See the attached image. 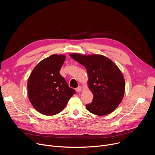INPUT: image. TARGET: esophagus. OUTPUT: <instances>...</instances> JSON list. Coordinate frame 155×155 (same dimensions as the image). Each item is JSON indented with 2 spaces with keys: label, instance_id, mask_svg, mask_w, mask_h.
<instances>
[{
  "label": "esophagus",
  "instance_id": "esophagus-1",
  "mask_svg": "<svg viewBox=\"0 0 155 155\" xmlns=\"http://www.w3.org/2000/svg\"><path fill=\"white\" fill-rule=\"evenodd\" d=\"M81 90H82V87H81V86H79L78 87H77V88H76V91H77V92H80Z\"/></svg>",
  "mask_w": 155,
  "mask_h": 155
}]
</instances>
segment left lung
Returning <instances> with one entry per match:
<instances>
[{"instance_id": "left-lung-1", "label": "left lung", "mask_w": 155, "mask_h": 155, "mask_svg": "<svg viewBox=\"0 0 155 155\" xmlns=\"http://www.w3.org/2000/svg\"><path fill=\"white\" fill-rule=\"evenodd\" d=\"M70 56L83 65L87 71L88 86L94 95L92 102L86 105L88 111L98 116L113 112L125 94V79L119 68L102 55L72 53Z\"/></svg>"}]
</instances>
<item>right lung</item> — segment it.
Segmentation results:
<instances>
[{
	"mask_svg": "<svg viewBox=\"0 0 155 155\" xmlns=\"http://www.w3.org/2000/svg\"><path fill=\"white\" fill-rule=\"evenodd\" d=\"M65 58L64 55H51L40 61L29 76L28 99L43 115H54L62 111L75 93L59 73Z\"/></svg>",
	"mask_w": 155,
	"mask_h": 155,
	"instance_id": "add662e5",
	"label": "right lung"
}]
</instances>
